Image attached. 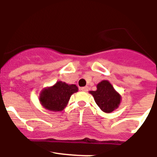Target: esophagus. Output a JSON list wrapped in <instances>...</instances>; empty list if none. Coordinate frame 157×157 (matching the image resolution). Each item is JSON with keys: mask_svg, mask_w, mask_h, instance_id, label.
<instances>
[{"mask_svg": "<svg viewBox=\"0 0 157 157\" xmlns=\"http://www.w3.org/2000/svg\"><path fill=\"white\" fill-rule=\"evenodd\" d=\"M88 89H89V87H87V86H86V87H81V88H80V90H81V91H88Z\"/></svg>", "mask_w": 157, "mask_h": 157, "instance_id": "34e87169", "label": "esophagus"}]
</instances>
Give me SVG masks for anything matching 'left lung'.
<instances>
[{
    "instance_id": "obj_1",
    "label": "left lung",
    "mask_w": 157,
    "mask_h": 157,
    "mask_svg": "<svg viewBox=\"0 0 157 157\" xmlns=\"http://www.w3.org/2000/svg\"><path fill=\"white\" fill-rule=\"evenodd\" d=\"M96 104L103 112L109 113L118 108L121 96L113 88L108 80H102L97 84L96 91H90Z\"/></svg>"
}]
</instances>
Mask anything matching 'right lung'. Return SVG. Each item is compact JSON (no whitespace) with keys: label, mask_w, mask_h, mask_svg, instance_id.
<instances>
[{"label":"right lung","mask_w":157,"mask_h":157,"mask_svg":"<svg viewBox=\"0 0 157 157\" xmlns=\"http://www.w3.org/2000/svg\"><path fill=\"white\" fill-rule=\"evenodd\" d=\"M77 91L78 87L75 84L58 81L55 85L44 88L39 96V100L44 108L53 112H59L64 109L72 94Z\"/></svg>","instance_id":"add662e5"}]
</instances>
